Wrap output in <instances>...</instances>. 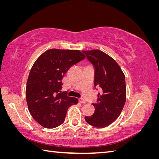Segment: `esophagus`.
Wrapping results in <instances>:
<instances>
[{"mask_svg":"<svg viewBox=\"0 0 159 159\" xmlns=\"http://www.w3.org/2000/svg\"><path fill=\"white\" fill-rule=\"evenodd\" d=\"M79 102L81 103H85L86 102H85V100L84 99H83V98H80V99H79Z\"/></svg>","mask_w":159,"mask_h":159,"instance_id":"34e87169","label":"esophagus"}]
</instances>
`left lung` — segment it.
Returning <instances> with one entry per match:
<instances>
[{
	"label": "left lung",
	"instance_id": "obj_1",
	"mask_svg": "<svg viewBox=\"0 0 159 159\" xmlns=\"http://www.w3.org/2000/svg\"><path fill=\"white\" fill-rule=\"evenodd\" d=\"M95 67V86L101 88L95 112L85 121L95 127L109 126L121 114L126 101L125 77L115 60L99 50H83Z\"/></svg>",
	"mask_w": 159,
	"mask_h": 159
}]
</instances>
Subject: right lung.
I'll return each instance as SVG.
<instances>
[{
	"mask_svg": "<svg viewBox=\"0 0 159 159\" xmlns=\"http://www.w3.org/2000/svg\"><path fill=\"white\" fill-rule=\"evenodd\" d=\"M85 57L78 50L53 48L42 54L33 64L26 84V102L32 117L42 127H58L68 108L78 103V99L60 90L64 74Z\"/></svg>",
	"mask_w": 159,
	"mask_h": 159,
	"instance_id": "1",
	"label": "right lung"
}]
</instances>
